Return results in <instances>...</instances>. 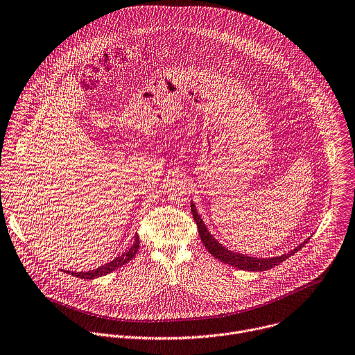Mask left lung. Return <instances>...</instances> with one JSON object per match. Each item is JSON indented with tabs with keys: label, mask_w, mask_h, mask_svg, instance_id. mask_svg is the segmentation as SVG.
<instances>
[{
	"label": "left lung",
	"mask_w": 355,
	"mask_h": 355,
	"mask_svg": "<svg viewBox=\"0 0 355 355\" xmlns=\"http://www.w3.org/2000/svg\"><path fill=\"white\" fill-rule=\"evenodd\" d=\"M190 209H191V214H193V218L196 221V224H198V230H199V235L202 239V243L203 245L206 247V250L218 261L224 262V263H228L234 268L237 269H244V270H266V269H270L273 266L279 265L281 262H284L285 259H288L289 257H292L295 252H297L299 250H302V247H304V244L309 241L306 240L304 243H302L299 247H296L295 250H292L291 252L288 254H284L281 257H273V258H254V257H248V255H244V254H237V252H232L230 251L228 248L223 247L213 235L209 232L207 227L205 225L202 217L199 216L198 210H196L194 205L191 203L190 205Z\"/></svg>",
	"instance_id": "obj_1"
}]
</instances>
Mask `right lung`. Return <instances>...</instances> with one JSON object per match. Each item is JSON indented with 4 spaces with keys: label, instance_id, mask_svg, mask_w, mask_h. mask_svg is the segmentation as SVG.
Returning a JSON list of instances; mask_svg holds the SVG:
<instances>
[{
    "label": "right lung",
    "instance_id": "1",
    "mask_svg": "<svg viewBox=\"0 0 355 355\" xmlns=\"http://www.w3.org/2000/svg\"><path fill=\"white\" fill-rule=\"evenodd\" d=\"M138 248H139V237H138V235H135V241H134L132 247L127 252H124L123 255L114 258L111 262H108V263H105V265H103V266H100V268H97L94 270H89V272H71V275H73V277H76V278H80V279H94V278L103 277V275H107V273H110V272H112V270H115L118 268H121L127 262H130L135 257V254L138 252ZM67 273H70V272L67 270Z\"/></svg>",
    "mask_w": 355,
    "mask_h": 355
}]
</instances>
